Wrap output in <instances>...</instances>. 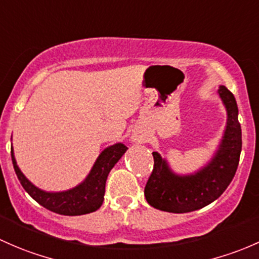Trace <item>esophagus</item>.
Masks as SVG:
<instances>
[{
  "label": "esophagus",
  "instance_id": "obj_1",
  "mask_svg": "<svg viewBox=\"0 0 259 259\" xmlns=\"http://www.w3.org/2000/svg\"><path fill=\"white\" fill-rule=\"evenodd\" d=\"M133 141H136V142H142V137H141V136H135V137H133Z\"/></svg>",
  "mask_w": 259,
  "mask_h": 259
}]
</instances>
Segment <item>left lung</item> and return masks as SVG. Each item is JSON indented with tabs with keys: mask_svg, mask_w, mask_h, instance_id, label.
<instances>
[{
	"mask_svg": "<svg viewBox=\"0 0 259 259\" xmlns=\"http://www.w3.org/2000/svg\"><path fill=\"white\" fill-rule=\"evenodd\" d=\"M227 110V127L222 143L212 161L191 176H177L157 152L154 166L145 187L146 199L152 207L170 213H187L203 208L218 198L236 175L242 149V131L238 107L231 91L218 90Z\"/></svg>",
	"mask_w": 259,
	"mask_h": 259,
	"instance_id": "1",
	"label": "left lung"
}]
</instances>
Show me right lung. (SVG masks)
Masks as SVG:
<instances>
[{
	"label": "right lung",
	"mask_w": 259,
	"mask_h": 259,
	"mask_svg": "<svg viewBox=\"0 0 259 259\" xmlns=\"http://www.w3.org/2000/svg\"><path fill=\"white\" fill-rule=\"evenodd\" d=\"M126 151L127 147L122 143H116L106 148L100 154L90 175L81 185L70 191L56 192V193L45 192L32 185L18 168L13 156V148H11V157H12L13 168L21 185L34 201L38 202L45 208L58 214L81 215L95 212L102 206L108 173Z\"/></svg>",
	"instance_id": "add662e5"
}]
</instances>
